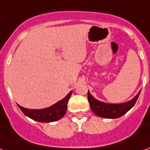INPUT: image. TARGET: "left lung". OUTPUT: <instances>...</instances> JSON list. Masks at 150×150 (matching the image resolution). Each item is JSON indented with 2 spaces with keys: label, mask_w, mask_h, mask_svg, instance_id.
<instances>
[{
  "label": "left lung",
  "mask_w": 150,
  "mask_h": 150,
  "mask_svg": "<svg viewBox=\"0 0 150 150\" xmlns=\"http://www.w3.org/2000/svg\"><path fill=\"white\" fill-rule=\"evenodd\" d=\"M139 94H140V91L132 100L123 104H107V103L101 102L93 98L89 91L87 96L90 108L97 116L102 118L116 119L123 116L134 105V104L139 98Z\"/></svg>",
  "instance_id": "left-lung-1"
}]
</instances>
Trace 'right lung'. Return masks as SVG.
Here are the masks:
<instances>
[{
	"label": "right lung",
	"instance_id": "add662e5",
	"mask_svg": "<svg viewBox=\"0 0 150 150\" xmlns=\"http://www.w3.org/2000/svg\"><path fill=\"white\" fill-rule=\"evenodd\" d=\"M72 91H71L64 99L54 104L49 108L43 109H28L20 105L19 108L24 115L34 120L41 123H50L57 121L64 116L67 108V102L70 98Z\"/></svg>",
	"mask_w": 150,
	"mask_h": 150
}]
</instances>
